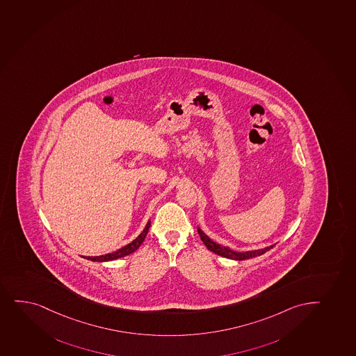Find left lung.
I'll return each instance as SVG.
<instances>
[{"instance_id":"1","label":"left lung","mask_w":356,"mask_h":356,"mask_svg":"<svg viewBox=\"0 0 356 356\" xmlns=\"http://www.w3.org/2000/svg\"><path fill=\"white\" fill-rule=\"evenodd\" d=\"M197 233H199L201 240L204 241V244L206 245V248H207L209 251L214 252L216 254L225 257V258H228V259H250V258L261 256V254H264L265 252L270 251V250L275 246V245H272V246H268V248H261V250H256V251L236 252L232 251V250H229L228 248H225V246H221V245L216 244V243H214L212 239H209V238H208V236L201 231L200 228H197Z\"/></svg>"}]
</instances>
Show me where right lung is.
Instances as JSON below:
<instances>
[{"mask_svg": "<svg viewBox=\"0 0 356 356\" xmlns=\"http://www.w3.org/2000/svg\"><path fill=\"white\" fill-rule=\"evenodd\" d=\"M149 227H150V221H148V224L145 226L143 229V232L140 233V236H137L136 239L134 240L132 243L124 246V248L117 250L116 252H112V253H108L104 256L99 257H84L86 259L92 260V261H108V260L118 259L122 257L128 256L132 252L136 251L137 248H140V244L143 243V240L145 239V236L148 234Z\"/></svg>", "mask_w": 356, "mask_h": 356, "instance_id": "obj_1", "label": "right lung"}]
</instances>
